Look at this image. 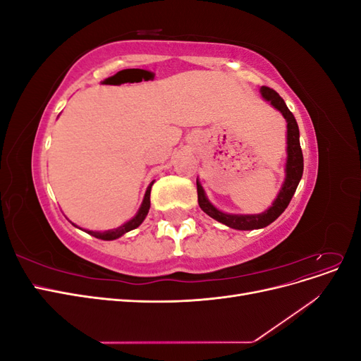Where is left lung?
<instances>
[{
	"label": "left lung",
	"mask_w": 361,
	"mask_h": 361,
	"mask_svg": "<svg viewBox=\"0 0 361 361\" xmlns=\"http://www.w3.org/2000/svg\"><path fill=\"white\" fill-rule=\"evenodd\" d=\"M262 96L265 97L271 105L277 108V110L283 114L288 122V162H286V179L285 183L277 195V199L272 203L268 211L257 214V215H231L218 211L214 207L209 200L206 199L204 191L202 185L197 180V197L199 204L202 211L206 212L214 220L220 221L232 228H238V231H253V228H262L276 221L277 218L286 209L289 202L292 200L295 190H297L298 183L302 176V169H304V159H302V152L300 146V129L297 125V120H295L293 114L289 111L283 97L276 92L269 89V87L264 85L260 89Z\"/></svg>",
	"instance_id": "obj_1"
}]
</instances>
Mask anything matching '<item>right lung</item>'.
Returning a JSON list of instances; mask_svg holds the SVG:
<instances>
[{
	"label": "right lung",
	"mask_w": 361,
	"mask_h": 361,
	"mask_svg": "<svg viewBox=\"0 0 361 361\" xmlns=\"http://www.w3.org/2000/svg\"><path fill=\"white\" fill-rule=\"evenodd\" d=\"M152 185H154V182H152V183L149 185V188H147V191H146V194H145V200H143V203H141L140 211H138V214L133 218V220L128 221V223L123 224V226L117 227V228H113V231H106V232L85 231V232L89 233V235H92V236H94V238H97V239H104V241H111V239H117V238L125 235V233L129 232V231H134V228H137L141 223L145 221V218H146V215H147V212H149V209H150V188H152ZM72 224H73V223H72ZM73 226H75V224H73Z\"/></svg>",
	"instance_id": "obj_1"
}]
</instances>
